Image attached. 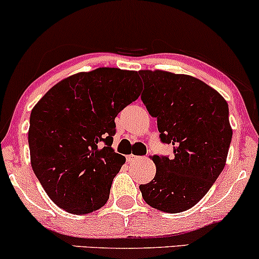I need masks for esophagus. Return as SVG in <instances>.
<instances>
[{
	"mask_svg": "<svg viewBox=\"0 0 259 259\" xmlns=\"http://www.w3.org/2000/svg\"><path fill=\"white\" fill-rule=\"evenodd\" d=\"M141 159H144V157H138V156H134V154H129V156H127V162L129 163L139 162V160Z\"/></svg>",
	"mask_w": 259,
	"mask_h": 259,
	"instance_id": "34e87169",
	"label": "esophagus"
}]
</instances>
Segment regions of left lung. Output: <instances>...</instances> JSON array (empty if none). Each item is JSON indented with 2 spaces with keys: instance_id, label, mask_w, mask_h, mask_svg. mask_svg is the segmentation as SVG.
Instances as JSON below:
<instances>
[{
  "instance_id": "left-lung-1",
  "label": "left lung",
  "mask_w": 259,
  "mask_h": 259,
  "mask_svg": "<svg viewBox=\"0 0 259 259\" xmlns=\"http://www.w3.org/2000/svg\"><path fill=\"white\" fill-rule=\"evenodd\" d=\"M148 113L157 118L163 144L173 157L153 156L156 175L140 185L145 202L167 213L194 207L224 169L230 147L229 107L206 82L185 74L140 70Z\"/></svg>"
}]
</instances>
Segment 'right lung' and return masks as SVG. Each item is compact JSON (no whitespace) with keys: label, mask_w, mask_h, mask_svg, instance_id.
Here are the masks:
<instances>
[{"label":"right lung","mask_w":259,"mask_h":259,"mask_svg":"<svg viewBox=\"0 0 259 259\" xmlns=\"http://www.w3.org/2000/svg\"><path fill=\"white\" fill-rule=\"evenodd\" d=\"M138 72L97 68L56 84L32 108L31 167L49 197L73 214L106 204L125 158L112 148L114 119L139 99Z\"/></svg>","instance_id":"1"}]
</instances>
